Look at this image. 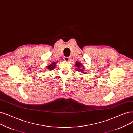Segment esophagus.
I'll use <instances>...</instances> for the list:
<instances>
[{"label":"esophagus","instance_id":"1","mask_svg":"<svg viewBox=\"0 0 133 133\" xmlns=\"http://www.w3.org/2000/svg\"><path fill=\"white\" fill-rule=\"evenodd\" d=\"M70 57H64V58H63V60H64V61H70Z\"/></svg>","mask_w":133,"mask_h":133}]
</instances>
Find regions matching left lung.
<instances>
[{
    "mask_svg": "<svg viewBox=\"0 0 133 133\" xmlns=\"http://www.w3.org/2000/svg\"><path fill=\"white\" fill-rule=\"evenodd\" d=\"M75 66H77V67H78V68H77V71H79V72H82V73H83V72H84V71H83L84 68H81V66L82 67L83 65H82V63H81L80 62H76V65H75Z\"/></svg>",
    "mask_w": 133,
    "mask_h": 133,
    "instance_id": "1",
    "label": "left lung"
}]
</instances>
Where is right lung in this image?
<instances>
[{
	"instance_id": "obj_1",
	"label": "right lung",
	"mask_w": 133,
	"mask_h": 133,
	"mask_svg": "<svg viewBox=\"0 0 133 133\" xmlns=\"http://www.w3.org/2000/svg\"><path fill=\"white\" fill-rule=\"evenodd\" d=\"M55 64H56V62H53L52 63H51V64H50V65H49V66H47V68H48V70H52L53 68H54L55 67Z\"/></svg>"
}]
</instances>
